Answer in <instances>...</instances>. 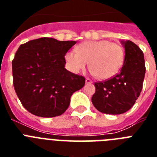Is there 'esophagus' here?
<instances>
[{
  "mask_svg": "<svg viewBox=\"0 0 157 157\" xmlns=\"http://www.w3.org/2000/svg\"><path fill=\"white\" fill-rule=\"evenodd\" d=\"M86 84H91V83H92V81H91L90 79L86 78Z\"/></svg>",
  "mask_w": 157,
  "mask_h": 157,
  "instance_id": "obj_1",
  "label": "esophagus"
}]
</instances>
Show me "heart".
<instances>
[{"label": "heart", "instance_id": "obj_1", "mask_svg": "<svg viewBox=\"0 0 157 157\" xmlns=\"http://www.w3.org/2000/svg\"><path fill=\"white\" fill-rule=\"evenodd\" d=\"M64 59L73 73L84 70L90 62L91 73L99 80H107L116 76L121 68L124 52L121 45L107 40H87L81 43L76 51H67Z\"/></svg>", "mask_w": 157, "mask_h": 157}]
</instances>
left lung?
Segmentation results:
<instances>
[{
	"mask_svg": "<svg viewBox=\"0 0 157 157\" xmlns=\"http://www.w3.org/2000/svg\"><path fill=\"white\" fill-rule=\"evenodd\" d=\"M124 60L121 70L114 77L94 84L92 103L100 112L111 115L129 111L140 95L145 76L144 53L131 40H121Z\"/></svg>",
	"mask_w": 157,
	"mask_h": 157,
	"instance_id": "1",
	"label": "left lung"
}]
</instances>
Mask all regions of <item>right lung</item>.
Here are the masks:
<instances>
[{"instance_id":"obj_1","label":"right lung","mask_w":157,"mask_h":157,"mask_svg":"<svg viewBox=\"0 0 157 157\" xmlns=\"http://www.w3.org/2000/svg\"><path fill=\"white\" fill-rule=\"evenodd\" d=\"M76 41L50 37L21 45L12 62L13 84L23 106L32 114L54 117L65 112L72 94L86 79L65 68V54Z\"/></svg>"}]
</instances>
